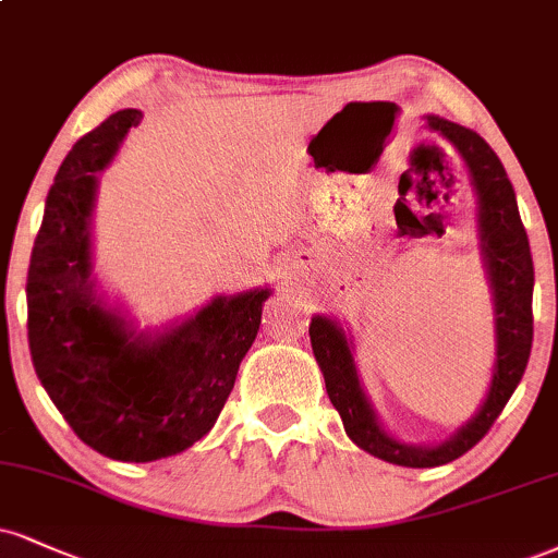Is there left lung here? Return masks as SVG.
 <instances>
[{
	"label": "left lung",
	"instance_id": "8db88e82",
	"mask_svg": "<svg viewBox=\"0 0 558 558\" xmlns=\"http://www.w3.org/2000/svg\"><path fill=\"white\" fill-rule=\"evenodd\" d=\"M426 126L454 147L475 197V226H478V250L483 272L494 304V368L486 398L465 424L454 428L447 439L436 445H411L395 436L379 421L368 400L359 366L351 330L327 314H314L308 325L314 359L325 377L327 395L335 411L343 418L345 434L355 447L374 458L402 468H436L462 458L478 445L507 400L525 374L530 348H533V257L525 226L517 210L512 181L505 166L481 134L468 126L449 122L445 117L426 113Z\"/></svg>",
	"mask_w": 558,
	"mask_h": 558
}]
</instances>
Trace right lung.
I'll return each instance as SVG.
<instances>
[{
	"label": "right lung",
	"instance_id": "1",
	"mask_svg": "<svg viewBox=\"0 0 558 558\" xmlns=\"http://www.w3.org/2000/svg\"><path fill=\"white\" fill-rule=\"evenodd\" d=\"M143 111L111 113L66 153L28 267V343L38 379L96 452L153 462L184 452L223 411L272 288L215 296L184 319L140 330L93 275L98 173Z\"/></svg>",
	"mask_w": 558,
	"mask_h": 558
}]
</instances>
